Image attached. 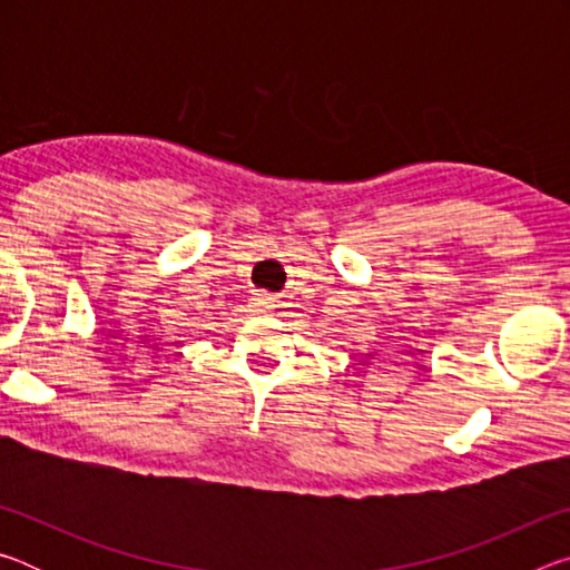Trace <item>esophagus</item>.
Returning <instances> with one entry per match:
<instances>
[{
    "mask_svg": "<svg viewBox=\"0 0 570 570\" xmlns=\"http://www.w3.org/2000/svg\"><path fill=\"white\" fill-rule=\"evenodd\" d=\"M254 304H256V312H262V314L274 312V306H276L268 296H258V298H254Z\"/></svg>",
    "mask_w": 570,
    "mask_h": 570,
    "instance_id": "esophagus-1",
    "label": "esophagus"
}]
</instances>
